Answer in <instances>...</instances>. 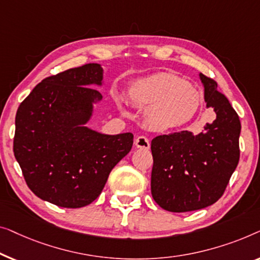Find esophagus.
<instances>
[{
  "label": "esophagus",
  "instance_id": "1",
  "mask_svg": "<svg viewBox=\"0 0 260 260\" xmlns=\"http://www.w3.org/2000/svg\"><path fill=\"white\" fill-rule=\"evenodd\" d=\"M134 144L138 148H142V149H148L149 148L148 138L144 137V135H140V137H138L137 139H135Z\"/></svg>",
  "mask_w": 260,
  "mask_h": 260
}]
</instances>
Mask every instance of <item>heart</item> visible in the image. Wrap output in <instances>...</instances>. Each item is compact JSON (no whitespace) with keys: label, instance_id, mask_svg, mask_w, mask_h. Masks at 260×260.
I'll return each mask as SVG.
<instances>
[{"label":"heart","instance_id":"1","mask_svg":"<svg viewBox=\"0 0 260 260\" xmlns=\"http://www.w3.org/2000/svg\"><path fill=\"white\" fill-rule=\"evenodd\" d=\"M129 100L138 107H148L146 122L156 131L179 128L194 118L202 96L184 79L170 73H160L140 80L129 89Z\"/></svg>","mask_w":260,"mask_h":260}]
</instances>
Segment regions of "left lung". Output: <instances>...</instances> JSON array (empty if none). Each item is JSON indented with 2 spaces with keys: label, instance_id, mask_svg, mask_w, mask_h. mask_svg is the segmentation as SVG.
Instances as JSON below:
<instances>
[{
  "label": "left lung",
  "instance_id": "left-lung-1",
  "mask_svg": "<svg viewBox=\"0 0 260 260\" xmlns=\"http://www.w3.org/2000/svg\"><path fill=\"white\" fill-rule=\"evenodd\" d=\"M206 107L215 120L194 134L181 131L152 140L151 192L164 210L189 212L214 204L224 194L239 162L240 120L217 82L200 73Z\"/></svg>",
  "mask_w": 260,
  "mask_h": 260
}]
</instances>
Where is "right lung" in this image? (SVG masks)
I'll use <instances>...</instances> for the list:
<instances>
[{
    "instance_id": "right-lung-1",
    "label": "right lung",
    "mask_w": 260,
    "mask_h": 260,
    "mask_svg": "<svg viewBox=\"0 0 260 260\" xmlns=\"http://www.w3.org/2000/svg\"><path fill=\"white\" fill-rule=\"evenodd\" d=\"M104 69L87 63L46 78L21 102L15 118L14 155L39 198L79 208L93 203L108 175L133 146V134L88 128Z\"/></svg>"
}]
</instances>
